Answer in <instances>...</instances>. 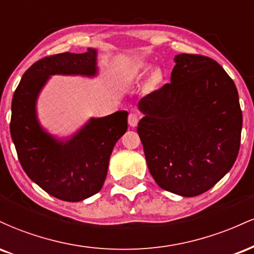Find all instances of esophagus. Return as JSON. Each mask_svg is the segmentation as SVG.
Wrapping results in <instances>:
<instances>
[{
  "instance_id": "esophagus-1",
  "label": "esophagus",
  "mask_w": 254,
  "mask_h": 254,
  "mask_svg": "<svg viewBox=\"0 0 254 254\" xmlns=\"http://www.w3.org/2000/svg\"><path fill=\"white\" fill-rule=\"evenodd\" d=\"M138 121H139L138 115H137V113H135V112H131L129 115V118H127V122H129L130 127H136L137 123H138Z\"/></svg>"
}]
</instances>
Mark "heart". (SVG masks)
<instances>
[{
	"mask_svg": "<svg viewBox=\"0 0 254 254\" xmlns=\"http://www.w3.org/2000/svg\"><path fill=\"white\" fill-rule=\"evenodd\" d=\"M148 71V66H145V65H139V66H137V68L135 69V71H133V75H135V76H142V75L143 74H145V72Z\"/></svg>",
	"mask_w": 254,
	"mask_h": 254,
	"instance_id": "1",
	"label": "heart"
}]
</instances>
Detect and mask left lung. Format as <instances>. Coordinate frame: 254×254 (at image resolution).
<instances>
[{
	"instance_id": "obj_1",
	"label": "left lung",
	"mask_w": 254,
	"mask_h": 254,
	"mask_svg": "<svg viewBox=\"0 0 254 254\" xmlns=\"http://www.w3.org/2000/svg\"><path fill=\"white\" fill-rule=\"evenodd\" d=\"M171 82L139 100L137 127L157 185L183 197L210 190L237 160L243 112L234 81L202 55H177Z\"/></svg>"
}]
</instances>
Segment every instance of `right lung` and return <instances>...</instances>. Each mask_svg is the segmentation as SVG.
<instances>
[{
    "label": "right lung",
    "instance_id": "1",
    "mask_svg": "<svg viewBox=\"0 0 254 254\" xmlns=\"http://www.w3.org/2000/svg\"><path fill=\"white\" fill-rule=\"evenodd\" d=\"M95 64V49L44 57L22 75L11 100L10 135L25 173L44 191L65 202H80L101 190L113 147L127 130V112L92 118L72 138L62 142L40 127L36 100L50 75L93 76Z\"/></svg>",
    "mask_w": 254,
    "mask_h": 254
}]
</instances>
